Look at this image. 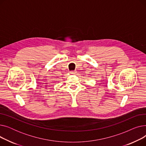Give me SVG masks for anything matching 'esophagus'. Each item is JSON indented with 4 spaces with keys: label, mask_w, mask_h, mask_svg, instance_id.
Wrapping results in <instances>:
<instances>
[{
    "label": "esophagus",
    "mask_w": 146,
    "mask_h": 146,
    "mask_svg": "<svg viewBox=\"0 0 146 146\" xmlns=\"http://www.w3.org/2000/svg\"><path fill=\"white\" fill-rule=\"evenodd\" d=\"M70 73L74 74V73H76V71H72V72H70Z\"/></svg>",
    "instance_id": "1"
}]
</instances>
